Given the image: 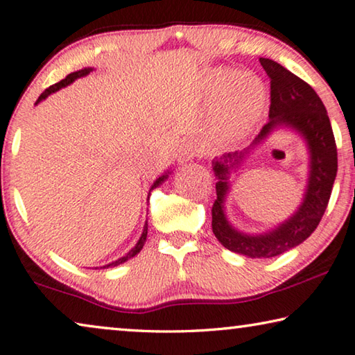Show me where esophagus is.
<instances>
[{"instance_id": "esophagus-1", "label": "esophagus", "mask_w": 355, "mask_h": 355, "mask_svg": "<svg viewBox=\"0 0 355 355\" xmlns=\"http://www.w3.org/2000/svg\"><path fill=\"white\" fill-rule=\"evenodd\" d=\"M204 155V147L199 140H189V142L184 145V147L180 150L178 153V161L180 162H187L194 159V157H199Z\"/></svg>"}]
</instances>
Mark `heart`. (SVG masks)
Instances as JSON below:
<instances>
[{"instance_id": "obj_1", "label": "heart", "mask_w": 355, "mask_h": 355, "mask_svg": "<svg viewBox=\"0 0 355 355\" xmlns=\"http://www.w3.org/2000/svg\"><path fill=\"white\" fill-rule=\"evenodd\" d=\"M207 93L218 104H226V131L241 137L254 125L261 112L263 92L254 77L234 71H210L204 78Z\"/></svg>"}]
</instances>
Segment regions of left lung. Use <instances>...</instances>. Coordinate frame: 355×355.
<instances>
[{
  "mask_svg": "<svg viewBox=\"0 0 355 355\" xmlns=\"http://www.w3.org/2000/svg\"><path fill=\"white\" fill-rule=\"evenodd\" d=\"M270 78L268 123L263 125L252 145L261 144L275 128L295 129L306 140L309 150V177L302 205L288 221L266 234L248 235L234 229L224 213V198L229 191V173L239 167L250 148L224 153L213 159L218 178L216 200L211 207V229L224 248L248 257H275L295 248L319 226L334 188L338 156L325 105L318 93L300 77L270 58H259Z\"/></svg>",
  "mask_w": 355,
  "mask_h": 355,
  "instance_id": "1",
  "label": "left lung"
}]
</instances>
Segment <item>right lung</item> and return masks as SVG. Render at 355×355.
Instances as JSON below:
<instances>
[{
  "label": "right lung",
  "mask_w": 355,
  "mask_h": 355,
  "mask_svg": "<svg viewBox=\"0 0 355 355\" xmlns=\"http://www.w3.org/2000/svg\"><path fill=\"white\" fill-rule=\"evenodd\" d=\"M93 69L92 67H85V69H80V71H76V72H71L69 76H66V78H63V80H60L58 83H55V85H52V87H49L46 92H44L41 96L37 98V101H36V104L37 103H41L42 99H46L49 94H52V93H55V92H58V89H61L63 87H67L69 85V83H72L76 80V78H78V77H85L87 74H89V72H92ZM168 175L166 173V175H162V177H159L156 180V182L153 183V187H151V189H155L156 187H159V184L164 182V180L167 178ZM150 189V191H151ZM150 196V194H148ZM147 234H148V224L145 223V227H144V232H142V235H140V239H139V241H137V245L134 246V248L128 252L126 256H123V257H120L118 259V261H115V262H112V263H107V266H104V267H101V268H109V267H115V266H120V263H123V262H126L128 259H131V257H134L137 254V252H140V250L144 248V243H145V240H147Z\"/></svg>",
  "instance_id": "obj_1"
}]
</instances>
